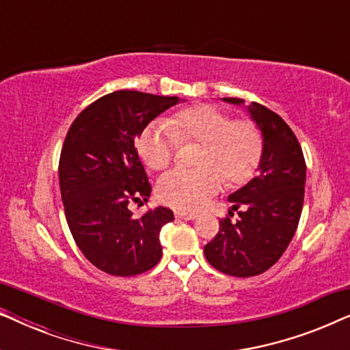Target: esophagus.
Masks as SVG:
<instances>
[{
	"label": "esophagus",
	"instance_id": "1",
	"mask_svg": "<svg viewBox=\"0 0 350 350\" xmlns=\"http://www.w3.org/2000/svg\"><path fill=\"white\" fill-rule=\"evenodd\" d=\"M175 215H176V218H180V219H196L198 218V213H194V212H176Z\"/></svg>",
	"mask_w": 350,
	"mask_h": 350
}]
</instances>
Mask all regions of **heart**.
<instances>
[{"label": "heart", "instance_id": "1", "mask_svg": "<svg viewBox=\"0 0 350 350\" xmlns=\"http://www.w3.org/2000/svg\"><path fill=\"white\" fill-rule=\"evenodd\" d=\"M199 142L196 169L176 167L157 181L162 202L181 210H196L228 183H242L253 174L261 156V133L250 121H232L210 105L181 109L151 122L138 138V152L152 170H162L175 156L178 142Z\"/></svg>", "mask_w": 350, "mask_h": 350}]
</instances>
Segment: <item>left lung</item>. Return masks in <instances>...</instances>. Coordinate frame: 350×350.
<instances>
[{"label":"left lung","mask_w":350,"mask_h":350,"mask_svg":"<svg viewBox=\"0 0 350 350\" xmlns=\"http://www.w3.org/2000/svg\"><path fill=\"white\" fill-rule=\"evenodd\" d=\"M223 102L247 109L261 132L262 148L255 178L228 196L231 210L242 208L239 219H221L204 253L215 269L252 277L274 266L295 236L303 210L306 162L298 138L279 114L255 102L245 107L242 98Z\"/></svg>","instance_id":"obj_1"}]
</instances>
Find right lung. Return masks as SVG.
Listing matches in <instances>:
<instances>
[{
  "mask_svg": "<svg viewBox=\"0 0 350 350\" xmlns=\"http://www.w3.org/2000/svg\"><path fill=\"white\" fill-rule=\"evenodd\" d=\"M178 97L118 90L95 100L71 124L62 148L59 181L71 236L100 271L129 277L159 262V232L174 221L165 207L133 218L129 204L148 200L151 186L135 140Z\"/></svg>",
  "mask_w": 350,
  "mask_h": 350,
  "instance_id": "obj_1",
  "label": "right lung"
}]
</instances>
